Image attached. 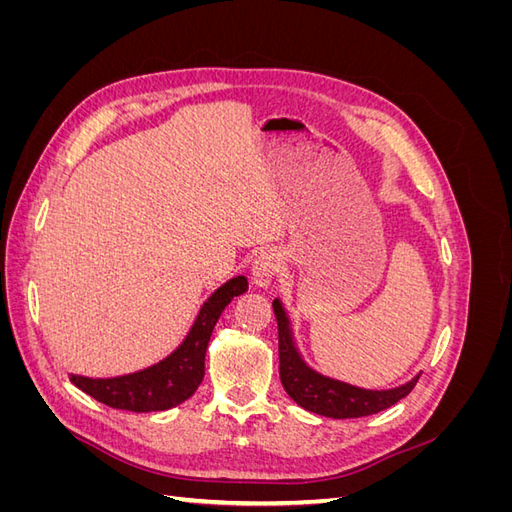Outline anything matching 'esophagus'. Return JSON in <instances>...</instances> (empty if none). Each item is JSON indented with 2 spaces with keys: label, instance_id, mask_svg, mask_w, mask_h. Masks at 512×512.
<instances>
[{
  "label": "esophagus",
  "instance_id": "34e87169",
  "mask_svg": "<svg viewBox=\"0 0 512 512\" xmlns=\"http://www.w3.org/2000/svg\"><path fill=\"white\" fill-rule=\"evenodd\" d=\"M280 265H282V258H280V254H277L275 250L260 252V256L254 260V265H252L254 286H258V288L271 286L273 275L280 271Z\"/></svg>",
  "mask_w": 512,
  "mask_h": 512
}]
</instances>
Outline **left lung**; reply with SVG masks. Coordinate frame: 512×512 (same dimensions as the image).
I'll use <instances>...</instances> for the list:
<instances>
[{
	"instance_id": "8db88e82",
	"label": "left lung",
	"mask_w": 512,
	"mask_h": 512,
	"mask_svg": "<svg viewBox=\"0 0 512 512\" xmlns=\"http://www.w3.org/2000/svg\"><path fill=\"white\" fill-rule=\"evenodd\" d=\"M273 312L277 318V337H280V380L290 399L309 412L329 418H361L376 414L404 399L421 376L418 371L406 384L382 391L361 389V386L324 376L305 363L280 299L273 301Z\"/></svg>"
}]
</instances>
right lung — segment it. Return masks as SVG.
Masks as SVG:
<instances>
[{
	"instance_id": "1",
	"label": "right lung",
	"mask_w": 512,
	"mask_h": 512,
	"mask_svg": "<svg viewBox=\"0 0 512 512\" xmlns=\"http://www.w3.org/2000/svg\"><path fill=\"white\" fill-rule=\"evenodd\" d=\"M247 290V277L237 275L224 282L200 305L188 335L162 361L132 374L113 378H87L68 374L70 382L100 404L128 412H162L190 399L205 376V352L215 322L226 305Z\"/></svg>"
}]
</instances>
